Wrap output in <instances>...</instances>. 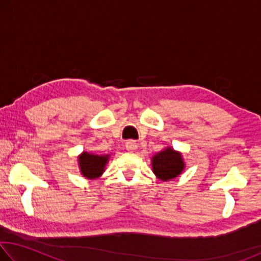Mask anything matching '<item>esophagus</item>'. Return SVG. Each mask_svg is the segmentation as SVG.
<instances>
[{"mask_svg":"<svg viewBox=\"0 0 261 261\" xmlns=\"http://www.w3.org/2000/svg\"><path fill=\"white\" fill-rule=\"evenodd\" d=\"M137 146H138V145H137L135 140H127L125 143V148H126V151H129V152L136 151Z\"/></svg>","mask_w":261,"mask_h":261,"instance_id":"obj_1","label":"esophagus"}]
</instances>
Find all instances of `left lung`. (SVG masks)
<instances>
[{"label": "left lung", "mask_w": 261, "mask_h": 261, "mask_svg": "<svg viewBox=\"0 0 261 261\" xmlns=\"http://www.w3.org/2000/svg\"><path fill=\"white\" fill-rule=\"evenodd\" d=\"M152 170L159 179L167 182L171 180L183 173L185 162L182 153L175 151L173 147L163 148L151 159Z\"/></svg>", "instance_id": "left-lung-1"}]
</instances>
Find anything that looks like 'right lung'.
Listing matches in <instances>:
<instances>
[{"label":"right lung","mask_w":261,"mask_h":261,"mask_svg":"<svg viewBox=\"0 0 261 261\" xmlns=\"http://www.w3.org/2000/svg\"><path fill=\"white\" fill-rule=\"evenodd\" d=\"M109 161V154L99 155V154L88 153L84 151L78 155V166L81 174L87 179H96L105 173L106 166Z\"/></svg>","instance_id":"obj_1"}]
</instances>
